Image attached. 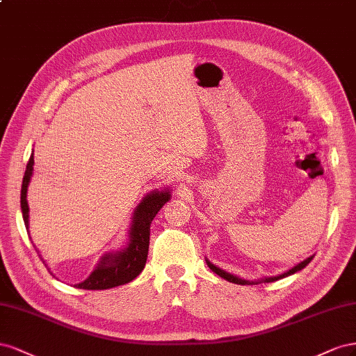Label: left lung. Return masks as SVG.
Returning a JSON list of instances; mask_svg holds the SVG:
<instances>
[{
  "mask_svg": "<svg viewBox=\"0 0 356 356\" xmlns=\"http://www.w3.org/2000/svg\"><path fill=\"white\" fill-rule=\"evenodd\" d=\"M313 259V257H309L307 259H304L302 262H300V264H297L296 267L293 268H291L289 271H286V273H283V274H279V276H273V277H264V279H261V280H257V282H250V280H245V279H240V277H237V276H234V274H231V273H227V271H223L222 268H219V267H216V266H213V264L210 262V261H207V266L210 267V270L213 271V273H216L218 276H220V277H223L225 280H228V282H232V283H237V285H249V283H261V282H266V283H270V282H276V280H279V279H283V277H288V276H291V274H293V273H297V271H300V270H302L304 267L307 266V264L310 262Z\"/></svg>",
  "mask_w": 356,
  "mask_h": 356,
  "instance_id": "obj_1",
  "label": "left lung"
}]
</instances>
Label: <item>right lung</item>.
<instances>
[{"label":"right lung","mask_w":356,"mask_h":356,"mask_svg":"<svg viewBox=\"0 0 356 356\" xmlns=\"http://www.w3.org/2000/svg\"><path fill=\"white\" fill-rule=\"evenodd\" d=\"M34 156H29L26 164L25 176L22 180V189H20V209L25 227H29V207L26 201V192L29 180H31L34 171ZM170 191H152L143 200H141L137 209L134 210L131 228L128 232V245L125 249L118 252H110L99 259L95 270L82 283H77L79 289H110L115 286L125 285V283L134 280L138 274L143 271L149 252V236L150 223L156 216V213L170 200ZM44 262V261H43Z\"/></svg>","instance_id":"1"}]
</instances>
